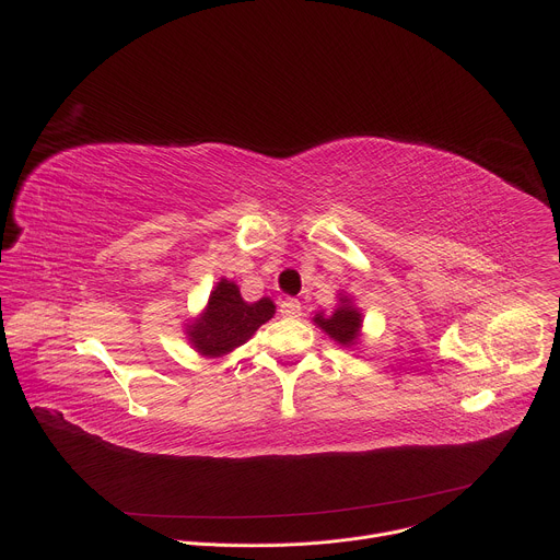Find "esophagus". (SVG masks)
<instances>
[{"instance_id": "esophagus-1", "label": "esophagus", "mask_w": 560, "mask_h": 560, "mask_svg": "<svg viewBox=\"0 0 560 560\" xmlns=\"http://www.w3.org/2000/svg\"><path fill=\"white\" fill-rule=\"evenodd\" d=\"M281 314L288 316V318H299L301 316V301L292 299V296L283 299L281 301Z\"/></svg>"}]
</instances>
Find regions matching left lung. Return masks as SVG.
I'll return each mask as SVG.
<instances>
[{
	"label": "left lung",
	"mask_w": 560,
	"mask_h": 560,
	"mask_svg": "<svg viewBox=\"0 0 560 560\" xmlns=\"http://www.w3.org/2000/svg\"><path fill=\"white\" fill-rule=\"evenodd\" d=\"M341 305L335 307L332 314H324L318 312L314 314L312 322L322 328L330 339H335L339 346L350 348L359 341L361 337V324H363V316L359 312V307L352 305V299L341 296L339 299Z\"/></svg>",
	"instance_id": "8db88e82"
}]
</instances>
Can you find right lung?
<instances>
[{"label":"right lung","mask_w":560,"mask_h":560,"mask_svg":"<svg viewBox=\"0 0 560 560\" xmlns=\"http://www.w3.org/2000/svg\"><path fill=\"white\" fill-rule=\"evenodd\" d=\"M275 314L272 299L255 303L242 299L234 281L221 279L210 292L206 310L186 328L188 341L203 357H223L244 346Z\"/></svg>","instance_id":"obj_1"}]
</instances>
